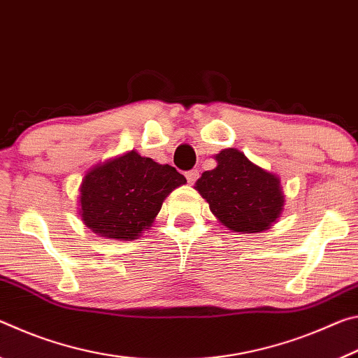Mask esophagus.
I'll use <instances>...</instances> for the list:
<instances>
[{"label":"esophagus","instance_id":"1","mask_svg":"<svg viewBox=\"0 0 358 358\" xmlns=\"http://www.w3.org/2000/svg\"><path fill=\"white\" fill-rule=\"evenodd\" d=\"M197 178H199V171H197V169H192V171L186 172V180H187V183H189V185L196 183Z\"/></svg>","mask_w":358,"mask_h":358}]
</instances>
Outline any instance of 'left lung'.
<instances>
[{
	"label": "left lung",
	"mask_w": 358,
	"mask_h": 358,
	"mask_svg": "<svg viewBox=\"0 0 358 358\" xmlns=\"http://www.w3.org/2000/svg\"><path fill=\"white\" fill-rule=\"evenodd\" d=\"M215 159L216 167L203 172L194 189L208 202L216 220L241 234L264 232L276 224L286 203L280 177L237 148L222 150Z\"/></svg>",
	"instance_id": "1"
}]
</instances>
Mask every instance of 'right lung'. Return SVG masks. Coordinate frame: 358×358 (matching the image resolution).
<instances>
[{
    "mask_svg": "<svg viewBox=\"0 0 358 358\" xmlns=\"http://www.w3.org/2000/svg\"><path fill=\"white\" fill-rule=\"evenodd\" d=\"M186 178L131 150L85 173L78 187V215L92 232L110 240H136L151 227L173 189Z\"/></svg>",
    "mask_w": 358,
    "mask_h": 358,
    "instance_id": "add662e5",
    "label": "right lung"
}]
</instances>
